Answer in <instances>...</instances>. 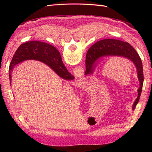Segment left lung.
Returning <instances> with one entry per match:
<instances>
[{
  "instance_id": "left-lung-1",
  "label": "left lung",
  "mask_w": 152,
  "mask_h": 152,
  "mask_svg": "<svg viewBox=\"0 0 152 152\" xmlns=\"http://www.w3.org/2000/svg\"><path fill=\"white\" fill-rule=\"evenodd\" d=\"M109 56L125 57L134 63L136 67L140 87L137 90L138 95L132 105V109L134 110L140 100L144 77L141 59L136 50L131 44L124 41L111 39L102 40L96 42L91 47L87 53L85 74H89L93 72L95 64L100 58Z\"/></svg>"
}]
</instances>
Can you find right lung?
<instances>
[{
    "instance_id": "1",
    "label": "right lung",
    "mask_w": 152,
    "mask_h": 152,
    "mask_svg": "<svg viewBox=\"0 0 152 152\" xmlns=\"http://www.w3.org/2000/svg\"><path fill=\"white\" fill-rule=\"evenodd\" d=\"M28 59H36L44 63L63 79L71 80L74 79L63 65L61 54L56 48L43 42L29 41L21 44L14 54L9 70L10 82L14 66Z\"/></svg>"
}]
</instances>
